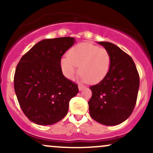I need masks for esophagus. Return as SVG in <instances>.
I'll return each instance as SVG.
<instances>
[{"instance_id": "34e87169", "label": "esophagus", "mask_w": 153, "mask_h": 153, "mask_svg": "<svg viewBox=\"0 0 153 153\" xmlns=\"http://www.w3.org/2000/svg\"><path fill=\"white\" fill-rule=\"evenodd\" d=\"M84 88H85V86H83V85H78V89H79V91H82V89Z\"/></svg>"}]
</instances>
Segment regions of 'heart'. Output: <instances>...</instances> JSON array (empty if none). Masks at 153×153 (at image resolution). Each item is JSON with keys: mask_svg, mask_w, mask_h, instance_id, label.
<instances>
[{"mask_svg": "<svg viewBox=\"0 0 153 153\" xmlns=\"http://www.w3.org/2000/svg\"><path fill=\"white\" fill-rule=\"evenodd\" d=\"M110 65L108 51L91 43L75 45L69 51L68 57L60 60L61 70L67 78L73 80L79 67L80 78L82 82L102 80L109 71Z\"/></svg>", "mask_w": 153, "mask_h": 153, "instance_id": "heart-1", "label": "heart"}]
</instances>
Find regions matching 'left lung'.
I'll return each mask as SVG.
<instances>
[{
  "instance_id": "8db88e82",
  "label": "left lung",
  "mask_w": 153,
  "mask_h": 153,
  "mask_svg": "<svg viewBox=\"0 0 153 153\" xmlns=\"http://www.w3.org/2000/svg\"><path fill=\"white\" fill-rule=\"evenodd\" d=\"M111 57L109 71L104 78L90 87L88 101L91 118L106 126L118 125L129 118L136 104L140 77L129 55L108 42H98Z\"/></svg>"
}]
</instances>
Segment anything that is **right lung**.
Segmentation results:
<instances>
[{"mask_svg":"<svg viewBox=\"0 0 153 153\" xmlns=\"http://www.w3.org/2000/svg\"><path fill=\"white\" fill-rule=\"evenodd\" d=\"M75 42L69 36L43 39L19 61L14 75L15 93L31 122L52 125L68 113L70 100L79 91L76 84L63 75L60 60Z\"/></svg>","mask_w":153,"mask_h":153,"instance_id":"add662e5","label":"right lung"}]
</instances>
